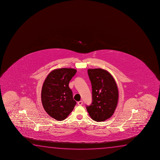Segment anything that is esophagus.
<instances>
[{
  "instance_id": "obj_1",
  "label": "esophagus",
  "mask_w": 160,
  "mask_h": 160,
  "mask_svg": "<svg viewBox=\"0 0 160 160\" xmlns=\"http://www.w3.org/2000/svg\"><path fill=\"white\" fill-rule=\"evenodd\" d=\"M78 105H79V106H81V105H82V104H83V102H82V101H80L78 102Z\"/></svg>"
}]
</instances>
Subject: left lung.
I'll list each match as a JSON object with an SVG mask.
<instances>
[{
  "label": "left lung",
  "instance_id": "1",
  "mask_svg": "<svg viewBox=\"0 0 160 160\" xmlns=\"http://www.w3.org/2000/svg\"><path fill=\"white\" fill-rule=\"evenodd\" d=\"M92 85V102L86 106L91 118L103 122L111 118L118 104V87L111 74L100 68L88 70Z\"/></svg>",
  "mask_w": 160,
  "mask_h": 160
}]
</instances>
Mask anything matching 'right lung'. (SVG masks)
<instances>
[{"label": "right lung", "instance_id": "obj_1", "mask_svg": "<svg viewBox=\"0 0 160 160\" xmlns=\"http://www.w3.org/2000/svg\"><path fill=\"white\" fill-rule=\"evenodd\" d=\"M77 72L72 68L53 70L45 79L41 91V101L49 116L63 121L69 116L77 102L73 99L69 83Z\"/></svg>", "mask_w": 160, "mask_h": 160}]
</instances>
